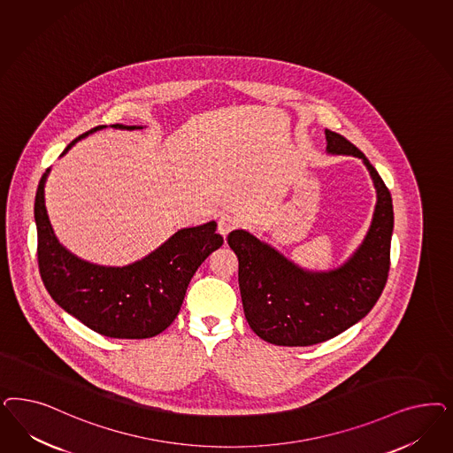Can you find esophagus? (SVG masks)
I'll return each mask as SVG.
<instances>
[{"mask_svg": "<svg viewBox=\"0 0 453 453\" xmlns=\"http://www.w3.org/2000/svg\"><path fill=\"white\" fill-rule=\"evenodd\" d=\"M236 225H238V219H234V215L223 213L219 219V232L223 236H226V234L234 230Z\"/></svg>", "mask_w": 453, "mask_h": 453, "instance_id": "esophagus-1", "label": "esophagus"}]
</instances>
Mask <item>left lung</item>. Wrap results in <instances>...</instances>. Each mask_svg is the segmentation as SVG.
I'll use <instances>...</instances> for the list:
<instances>
[{
    "label": "left lung",
    "instance_id": "1",
    "mask_svg": "<svg viewBox=\"0 0 453 453\" xmlns=\"http://www.w3.org/2000/svg\"><path fill=\"white\" fill-rule=\"evenodd\" d=\"M326 151L362 158L377 190L365 240L342 266L310 272L245 230L226 242L238 257V283L250 328L268 343L308 347L362 320L385 288L394 232L392 195L365 155L345 136L325 130Z\"/></svg>",
    "mask_w": 453,
    "mask_h": 453
}]
</instances>
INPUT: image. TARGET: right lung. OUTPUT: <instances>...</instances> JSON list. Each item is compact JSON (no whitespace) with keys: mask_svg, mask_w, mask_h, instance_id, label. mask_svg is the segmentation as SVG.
Instances as JSON below:
<instances>
[{"mask_svg":"<svg viewBox=\"0 0 453 453\" xmlns=\"http://www.w3.org/2000/svg\"><path fill=\"white\" fill-rule=\"evenodd\" d=\"M80 134L66 150L89 133ZM118 130L142 127L111 125ZM65 150V153H66ZM43 173L36 198L35 221L38 230V266L44 287L59 307L110 338H150L175 320L191 277L206 257L223 245L217 223L178 230L145 258L127 266H103L85 262L65 249L53 232L44 206Z\"/></svg>","mask_w":453,"mask_h":453,"instance_id":"right-lung-1","label":"right lung"}]
</instances>
